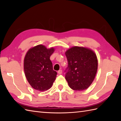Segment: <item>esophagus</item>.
I'll list each match as a JSON object with an SVG mask.
<instances>
[{"mask_svg":"<svg viewBox=\"0 0 121 121\" xmlns=\"http://www.w3.org/2000/svg\"><path fill=\"white\" fill-rule=\"evenodd\" d=\"M58 74H61L62 73V71L61 70H59V71H58Z\"/></svg>","mask_w":121,"mask_h":121,"instance_id":"esophagus-1","label":"esophagus"}]
</instances>
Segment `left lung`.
Here are the masks:
<instances>
[{"instance_id":"left-lung-1","label":"left lung","mask_w":121,"mask_h":121,"mask_svg":"<svg viewBox=\"0 0 121 121\" xmlns=\"http://www.w3.org/2000/svg\"><path fill=\"white\" fill-rule=\"evenodd\" d=\"M65 53L68 62L65 78L69 86L77 91L87 89L97 72L96 53L91 49L79 46L70 48Z\"/></svg>"}]
</instances>
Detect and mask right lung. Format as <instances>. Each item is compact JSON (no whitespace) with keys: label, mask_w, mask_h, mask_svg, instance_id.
<instances>
[{"label":"right lung","mask_w":121,"mask_h":121,"mask_svg":"<svg viewBox=\"0 0 121 121\" xmlns=\"http://www.w3.org/2000/svg\"><path fill=\"white\" fill-rule=\"evenodd\" d=\"M55 51L52 47L47 49L38 45L27 51L24 59L25 76L30 85L40 91L50 89L55 81L56 72L53 70L50 56Z\"/></svg>","instance_id":"add662e5"}]
</instances>
